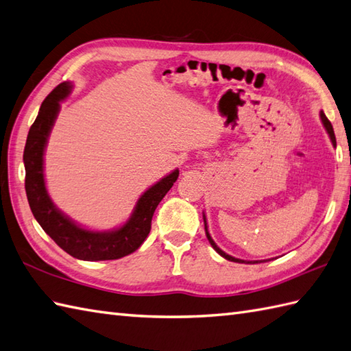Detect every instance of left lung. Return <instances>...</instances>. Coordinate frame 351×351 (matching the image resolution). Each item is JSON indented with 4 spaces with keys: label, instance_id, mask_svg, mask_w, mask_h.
I'll return each instance as SVG.
<instances>
[{
    "label": "left lung",
    "instance_id": "8db88e82",
    "mask_svg": "<svg viewBox=\"0 0 351 351\" xmlns=\"http://www.w3.org/2000/svg\"><path fill=\"white\" fill-rule=\"evenodd\" d=\"M320 119H322V121H323V126L326 128V130H328V134H329V136H330V141H332V144H333V147H335V145H337V138H335V132H333V128H332L330 121L328 120V117L324 115V112H323V111H320ZM204 228H206V236H207V239H208V241H210V245L213 246V249H215V251H216L217 254L222 255L223 258H225V260H228V261H234V263H246V261H243V260H239V258H234V256H231V255H228V254H225V252L222 251V249L217 247V245H216L215 241H213L212 236L208 234L206 216H204ZM247 263H252V261H247ZM254 263H258V261H254Z\"/></svg>",
    "mask_w": 351,
    "mask_h": 351
}]
</instances>
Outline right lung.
Listing matches in <instances>:
<instances>
[{
    "instance_id": "add662e5",
    "label": "right lung",
    "mask_w": 351,
    "mask_h": 351,
    "mask_svg": "<svg viewBox=\"0 0 351 351\" xmlns=\"http://www.w3.org/2000/svg\"><path fill=\"white\" fill-rule=\"evenodd\" d=\"M70 90H72L70 82H61L58 87L53 88L43 100L37 119L29 128L25 150H23L28 204L46 234L69 255L84 261L121 258L135 252L149 236L154 210L167 192L173 188L178 177V169H174L143 193L129 221L120 228L112 231H91L69 219L56 207L46 191L43 154L53 121L60 111V102L69 96Z\"/></svg>"
}]
</instances>
